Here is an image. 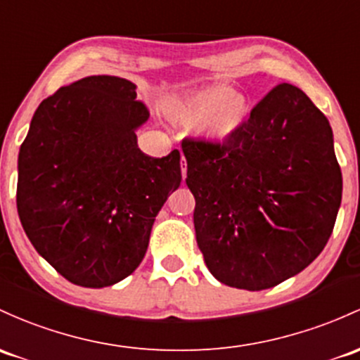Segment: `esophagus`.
Returning a JSON list of instances; mask_svg holds the SVG:
<instances>
[{
    "mask_svg": "<svg viewBox=\"0 0 360 360\" xmlns=\"http://www.w3.org/2000/svg\"><path fill=\"white\" fill-rule=\"evenodd\" d=\"M186 172H188V164H186V158L181 157V174H183V177H186Z\"/></svg>",
    "mask_w": 360,
    "mask_h": 360,
    "instance_id": "obj_1",
    "label": "esophagus"
}]
</instances>
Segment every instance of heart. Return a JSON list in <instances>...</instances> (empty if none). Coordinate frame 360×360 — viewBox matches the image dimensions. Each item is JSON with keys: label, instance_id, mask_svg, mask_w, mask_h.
<instances>
[{"label": "heart", "instance_id": "heart-1", "mask_svg": "<svg viewBox=\"0 0 360 360\" xmlns=\"http://www.w3.org/2000/svg\"><path fill=\"white\" fill-rule=\"evenodd\" d=\"M250 101L229 86H207L167 103V113L214 143H226L238 134L250 117Z\"/></svg>", "mask_w": 360, "mask_h": 360}]
</instances>
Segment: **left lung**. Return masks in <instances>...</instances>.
<instances>
[{
  "instance_id": "left-lung-1",
  "label": "left lung",
  "mask_w": 360,
  "mask_h": 360,
  "mask_svg": "<svg viewBox=\"0 0 360 360\" xmlns=\"http://www.w3.org/2000/svg\"><path fill=\"white\" fill-rule=\"evenodd\" d=\"M195 233L217 281L260 291L323 252L342 203V170L324 113L279 84L226 143L184 139Z\"/></svg>"
}]
</instances>
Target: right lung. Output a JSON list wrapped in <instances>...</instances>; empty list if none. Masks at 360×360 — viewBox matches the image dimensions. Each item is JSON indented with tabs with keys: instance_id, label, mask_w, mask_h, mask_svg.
<instances>
[{
	"instance_id": "right-lung-1",
	"label": "right lung",
	"mask_w": 360,
	"mask_h": 360,
	"mask_svg": "<svg viewBox=\"0 0 360 360\" xmlns=\"http://www.w3.org/2000/svg\"><path fill=\"white\" fill-rule=\"evenodd\" d=\"M148 117L134 82L115 75L79 79L34 112L18 153V217L74 285L103 288L132 274L179 188V151L153 158L138 148Z\"/></svg>"
}]
</instances>
